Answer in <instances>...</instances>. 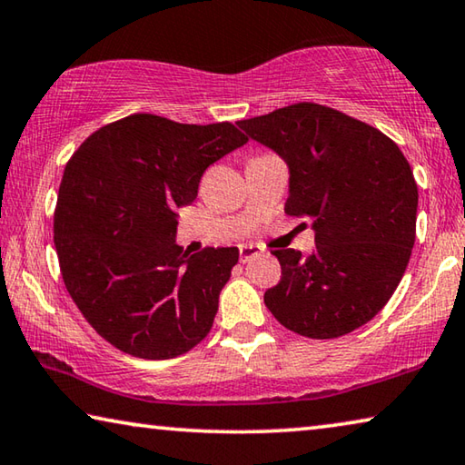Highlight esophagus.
<instances>
[{"mask_svg": "<svg viewBox=\"0 0 465 465\" xmlns=\"http://www.w3.org/2000/svg\"><path fill=\"white\" fill-rule=\"evenodd\" d=\"M261 248L254 246V244H246V246H240V262H248L256 259V256H261Z\"/></svg>", "mask_w": 465, "mask_h": 465, "instance_id": "obj_1", "label": "esophagus"}]
</instances>
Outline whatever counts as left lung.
<instances>
[{
  "label": "left lung",
  "instance_id": "8db88e82",
  "mask_svg": "<svg viewBox=\"0 0 465 465\" xmlns=\"http://www.w3.org/2000/svg\"><path fill=\"white\" fill-rule=\"evenodd\" d=\"M290 167L285 213L312 219L316 248L275 250L282 282L264 304L311 339L351 333L400 285L416 240L418 186L391 138L337 109L296 103L238 122ZM306 225V223H304Z\"/></svg>",
  "mask_w": 465,
  "mask_h": 465
}]
</instances>
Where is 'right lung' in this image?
Listing matches in <instances>:
<instances>
[{
  "instance_id": "1",
  "label": "right lung",
  "mask_w": 465,
  "mask_h": 465,
  "mask_svg": "<svg viewBox=\"0 0 465 465\" xmlns=\"http://www.w3.org/2000/svg\"><path fill=\"white\" fill-rule=\"evenodd\" d=\"M246 143L230 122L134 114L72 154L54 215L57 259L78 311L114 348L169 360L209 335L240 252H183L175 211L194 201L206 167Z\"/></svg>"
}]
</instances>
